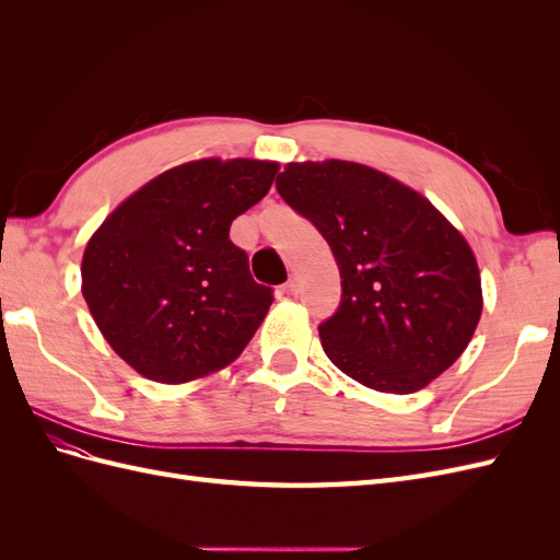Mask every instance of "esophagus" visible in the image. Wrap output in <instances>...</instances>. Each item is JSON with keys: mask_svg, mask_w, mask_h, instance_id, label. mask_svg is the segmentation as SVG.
<instances>
[{"mask_svg": "<svg viewBox=\"0 0 560 560\" xmlns=\"http://www.w3.org/2000/svg\"><path fill=\"white\" fill-rule=\"evenodd\" d=\"M282 292L284 294H299V278H290L284 284H282Z\"/></svg>", "mask_w": 560, "mask_h": 560, "instance_id": "1", "label": "esophagus"}]
</instances>
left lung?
Returning <instances> with one entry per match:
<instances>
[{"mask_svg":"<svg viewBox=\"0 0 560 560\" xmlns=\"http://www.w3.org/2000/svg\"><path fill=\"white\" fill-rule=\"evenodd\" d=\"M287 206L322 233L341 303L317 327L327 358L378 393L409 395L460 358L481 317L467 241L428 198L350 161L290 163Z\"/></svg>","mask_w":560,"mask_h":560,"instance_id":"obj_1","label":"left lung"}]
</instances>
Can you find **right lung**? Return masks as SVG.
Masks as SVG:
<instances>
[{
    "label": "right lung",
    "instance_id": "obj_1",
    "mask_svg": "<svg viewBox=\"0 0 560 560\" xmlns=\"http://www.w3.org/2000/svg\"><path fill=\"white\" fill-rule=\"evenodd\" d=\"M278 163L202 159L124 200L83 252L81 292L107 343L138 374L186 383L231 364L273 290L254 282L231 222L273 184Z\"/></svg>",
    "mask_w": 560,
    "mask_h": 560
}]
</instances>
